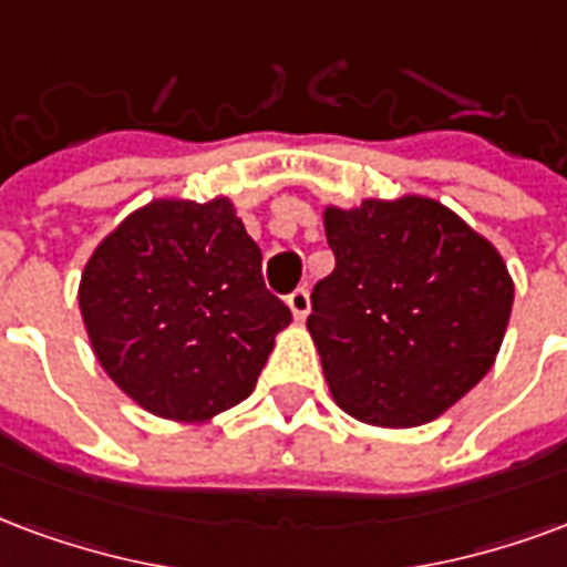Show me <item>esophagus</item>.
<instances>
[{"instance_id": "obj_1", "label": "esophagus", "mask_w": 567, "mask_h": 567, "mask_svg": "<svg viewBox=\"0 0 567 567\" xmlns=\"http://www.w3.org/2000/svg\"><path fill=\"white\" fill-rule=\"evenodd\" d=\"M288 306H291V312H295L297 321H303L306 316H309V291L306 288H297V291H291L288 295Z\"/></svg>"}]
</instances>
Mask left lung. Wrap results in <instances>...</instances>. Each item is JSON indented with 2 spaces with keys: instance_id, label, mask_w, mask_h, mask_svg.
Wrapping results in <instances>:
<instances>
[{
  "instance_id": "obj_1",
  "label": "left lung",
  "mask_w": 567,
  "mask_h": 567,
  "mask_svg": "<svg viewBox=\"0 0 567 567\" xmlns=\"http://www.w3.org/2000/svg\"><path fill=\"white\" fill-rule=\"evenodd\" d=\"M337 267L306 327L333 400L375 426H421L484 379L514 282L502 255L439 200L324 209Z\"/></svg>"
}]
</instances>
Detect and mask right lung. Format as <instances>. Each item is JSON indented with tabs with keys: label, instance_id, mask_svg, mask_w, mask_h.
Listing matches in <instances>:
<instances>
[{
	"label": "right lung",
	"instance_id": "add662e5",
	"mask_svg": "<svg viewBox=\"0 0 567 567\" xmlns=\"http://www.w3.org/2000/svg\"><path fill=\"white\" fill-rule=\"evenodd\" d=\"M81 312L113 384L171 421H207L246 400L291 321L228 198L132 213L92 251Z\"/></svg>",
	"mask_w": 567,
	"mask_h": 567
}]
</instances>
